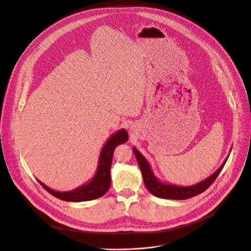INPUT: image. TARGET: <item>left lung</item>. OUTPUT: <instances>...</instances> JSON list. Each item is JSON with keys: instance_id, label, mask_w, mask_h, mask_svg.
<instances>
[{"instance_id": "1", "label": "left lung", "mask_w": 251, "mask_h": 251, "mask_svg": "<svg viewBox=\"0 0 251 251\" xmlns=\"http://www.w3.org/2000/svg\"><path fill=\"white\" fill-rule=\"evenodd\" d=\"M232 150V149H231ZM132 151L134 152V155L136 157L137 163L140 165V169L143 174L144 182L148 190L153 194V196L159 198V199H169V200H187L192 197H196L198 194L203 192L206 190L209 185L215 180V178L218 176L220 172L224 169V166L228 158L229 155L222 162V164L219 166L218 170L213 173L210 176L205 178L204 180L193 184L190 186H179L172 183H166L160 181L153 174L151 166L148 159L138 151L134 147L132 148Z\"/></svg>"}]
</instances>
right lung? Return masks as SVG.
<instances>
[{"instance_id":"obj_1","label":"right lung","mask_w":251,"mask_h":251,"mask_svg":"<svg viewBox=\"0 0 251 251\" xmlns=\"http://www.w3.org/2000/svg\"><path fill=\"white\" fill-rule=\"evenodd\" d=\"M127 140L128 134L124 128L111 134L100 152L99 163L95 176L90 181L83 183L75 189L70 191H58L48 187L39 179L38 181L51 196L61 201L79 202L99 199L105 194L110 186V166L111 160H113L114 151L117 146L127 142Z\"/></svg>"}]
</instances>
